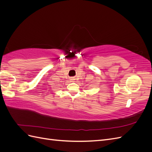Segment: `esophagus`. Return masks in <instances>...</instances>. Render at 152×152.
<instances>
[{"label":"esophagus","mask_w":152,"mask_h":152,"mask_svg":"<svg viewBox=\"0 0 152 152\" xmlns=\"http://www.w3.org/2000/svg\"><path fill=\"white\" fill-rule=\"evenodd\" d=\"M70 80H71V81H72V82H73V80H74V79H73V78H70Z\"/></svg>","instance_id":"34e87169"}]
</instances>
